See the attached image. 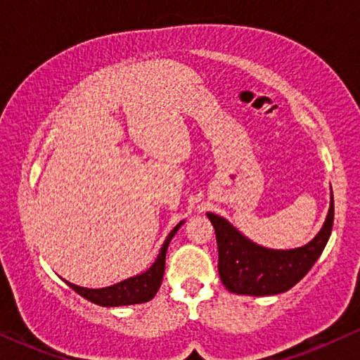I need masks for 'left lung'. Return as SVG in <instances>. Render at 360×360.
<instances>
[{
  "mask_svg": "<svg viewBox=\"0 0 360 360\" xmlns=\"http://www.w3.org/2000/svg\"><path fill=\"white\" fill-rule=\"evenodd\" d=\"M218 243L219 278L238 295H277L287 292L309 272L326 248L334 221V198L323 229L311 243L292 250L265 249L238 233L228 221L208 213Z\"/></svg>",
  "mask_w": 360,
  "mask_h": 360,
  "instance_id": "obj_1",
  "label": "left lung"
}]
</instances>
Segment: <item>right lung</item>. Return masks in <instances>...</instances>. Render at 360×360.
<instances>
[{
    "label": "right lung",
    "mask_w": 360,
    "mask_h": 360,
    "mask_svg": "<svg viewBox=\"0 0 360 360\" xmlns=\"http://www.w3.org/2000/svg\"><path fill=\"white\" fill-rule=\"evenodd\" d=\"M180 226L181 223L176 224L175 228L170 231V234L167 236L165 243L160 249V254L157 255L155 262L152 264V267L147 270V272L136 275V277L127 278L124 282H120L112 285V287L106 288H83L77 287V285H73L70 282H67V285L72 290H75L78 295H82L83 298H86L88 302L100 304V307H124V304L149 302V300L155 297L157 290L160 288L165 270L167 248H169L172 238H174Z\"/></svg>",
    "instance_id": "1"
}]
</instances>
